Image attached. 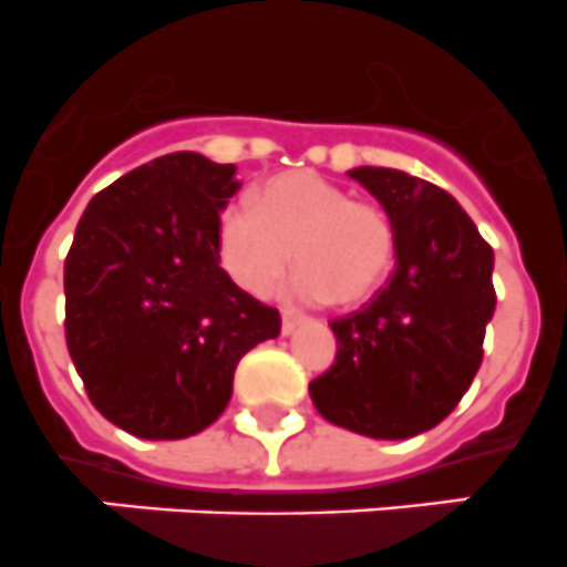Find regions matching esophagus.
<instances>
[{"mask_svg":"<svg viewBox=\"0 0 567 567\" xmlns=\"http://www.w3.org/2000/svg\"><path fill=\"white\" fill-rule=\"evenodd\" d=\"M302 324V316L293 313V310H282V333L290 336L296 328Z\"/></svg>","mask_w":567,"mask_h":567,"instance_id":"1","label":"esophagus"}]
</instances>
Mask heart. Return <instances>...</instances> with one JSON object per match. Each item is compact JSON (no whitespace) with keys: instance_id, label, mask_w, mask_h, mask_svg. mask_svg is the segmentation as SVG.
I'll return each instance as SVG.
<instances>
[{"instance_id":"obj_1","label":"heart","mask_w":567,"mask_h":567,"mask_svg":"<svg viewBox=\"0 0 567 567\" xmlns=\"http://www.w3.org/2000/svg\"><path fill=\"white\" fill-rule=\"evenodd\" d=\"M299 299L359 305L390 277L395 262V228L370 200H353L347 188L313 172H288L243 195L220 217V259L234 282L265 293L288 265Z\"/></svg>"}]
</instances>
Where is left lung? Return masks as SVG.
Listing matches in <instances>:
<instances>
[{
    "label": "left lung",
    "instance_id": "obj_1",
    "mask_svg": "<svg viewBox=\"0 0 567 567\" xmlns=\"http://www.w3.org/2000/svg\"><path fill=\"white\" fill-rule=\"evenodd\" d=\"M347 175L392 220L395 274L364 308L330 321L339 350L310 398L336 426L404 441L437 426L481 370L494 251L435 183L381 166Z\"/></svg>",
    "mask_w": 567,
    "mask_h": 567
}]
</instances>
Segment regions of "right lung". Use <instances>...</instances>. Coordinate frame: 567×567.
I'll list each match as a JSON object with an SVG mask.
<instances>
[{
  "label": "right lung",
  "instance_id": "1",
  "mask_svg": "<svg viewBox=\"0 0 567 567\" xmlns=\"http://www.w3.org/2000/svg\"><path fill=\"white\" fill-rule=\"evenodd\" d=\"M237 166L172 152L90 200L64 262V336L95 410L146 441L212 426L239 359L277 339V308L220 268Z\"/></svg>",
  "mask_w": 567,
  "mask_h": 567
}]
</instances>
